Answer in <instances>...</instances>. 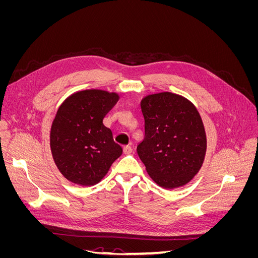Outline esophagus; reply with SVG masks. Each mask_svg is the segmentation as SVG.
<instances>
[{
  "label": "esophagus",
  "mask_w": 258,
  "mask_h": 258,
  "mask_svg": "<svg viewBox=\"0 0 258 258\" xmlns=\"http://www.w3.org/2000/svg\"><path fill=\"white\" fill-rule=\"evenodd\" d=\"M131 153H132V147H131L130 145H126V146H123V154L128 155V154H131Z\"/></svg>",
  "instance_id": "1"
}]
</instances>
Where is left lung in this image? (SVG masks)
<instances>
[{"label": "left lung", "instance_id": "1", "mask_svg": "<svg viewBox=\"0 0 258 258\" xmlns=\"http://www.w3.org/2000/svg\"><path fill=\"white\" fill-rule=\"evenodd\" d=\"M141 110L145 135L137 152L147 173L163 188L188 183L200 170L207 150L197 108L181 96L161 92L145 97Z\"/></svg>", "mask_w": 258, "mask_h": 258}]
</instances>
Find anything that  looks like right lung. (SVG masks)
<instances>
[{
  "mask_svg": "<svg viewBox=\"0 0 258 258\" xmlns=\"http://www.w3.org/2000/svg\"><path fill=\"white\" fill-rule=\"evenodd\" d=\"M118 100L116 93L85 90L61 104L50 131L52 157L66 178L82 186L101 181L122 154L103 118Z\"/></svg>",
  "mask_w": 258,
  "mask_h": 258,
  "instance_id": "1",
  "label": "right lung"
}]
</instances>
